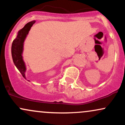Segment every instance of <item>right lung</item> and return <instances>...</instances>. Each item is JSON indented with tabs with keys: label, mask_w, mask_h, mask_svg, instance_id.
Instances as JSON below:
<instances>
[{
	"label": "right lung",
	"mask_w": 125,
	"mask_h": 125,
	"mask_svg": "<svg viewBox=\"0 0 125 125\" xmlns=\"http://www.w3.org/2000/svg\"><path fill=\"white\" fill-rule=\"evenodd\" d=\"M35 23V21H31L26 24L25 26L18 31L16 38L13 41L12 45L13 61L19 71L22 74L23 77L25 79V72L26 71V68L22 56L23 43L27 35H28L29 31L31 30V27Z\"/></svg>",
	"instance_id": "1"
}]
</instances>
